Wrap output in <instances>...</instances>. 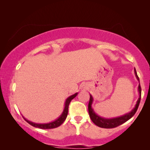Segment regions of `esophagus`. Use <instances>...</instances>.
I'll use <instances>...</instances> for the list:
<instances>
[{"mask_svg": "<svg viewBox=\"0 0 150 150\" xmlns=\"http://www.w3.org/2000/svg\"><path fill=\"white\" fill-rule=\"evenodd\" d=\"M83 88H85V87H83Z\"/></svg>", "mask_w": 150, "mask_h": 150, "instance_id": "esophagus-1", "label": "esophagus"}]
</instances>
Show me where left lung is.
Masks as SVG:
<instances>
[{"instance_id": "8db88e82", "label": "left lung", "mask_w": 150, "mask_h": 150, "mask_svg": "<svg viewBox=\"0 0 150 150\" xmlns=\"http://www.w3.org/2000/svg\"><path fill=\"white\" fill-rule=\"evenodd\" d=\"M134 74L137 80L139 81V78L138 77V75H137L135 68H134ZM138 90L139 92V98L138 100H137V104L136 105H135L134 108H133L130 112H128V113L125 114L122 116L118 117L111 118V119H106L104 117H101L98 115L94 112V110L91 107L93 99V97H92V96L90 95L89 102V105H88V110H89V117L90 118H91L92 122H93L96 126L103 128H115V127L120 126V125H122V124H124V123L127 122V121L130 120V119L134 115L135 112H137V109H138L139 103H140V101H141V88L140 86V83H139V85Z\"/></svg>"}]
</instances>
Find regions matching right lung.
<instances>
[{"mask_svg": "<svg viewBox=\"0 0 150 150\" xmlns=\"http://www.w3.org/2000/svg\"><path fill=\"white\" fill-rule=\"evenodd\" d=\"M77 94L78 93H76L75 94H74V95L69 96V98H67L66 101H65V103L64 110H63L62 114L61 115V116L59 117L58 119H57L56 120H54V122L48 123V124H36V123L30 122V121L27 120L23 117L24 120H25L26 122H28L30 125H31L32 126L35 127V128H39L41 129H52V128H57V127L61 126V125L64 122V121L65 120V119H66L67 116V113H68L69 104L71 101V100H73L74 98L77 96Z\"/></svg>", "mask_w": 150, "mask_h": 150, "instance_id": "obj_1", "label": "right lung"}]
</instances>
